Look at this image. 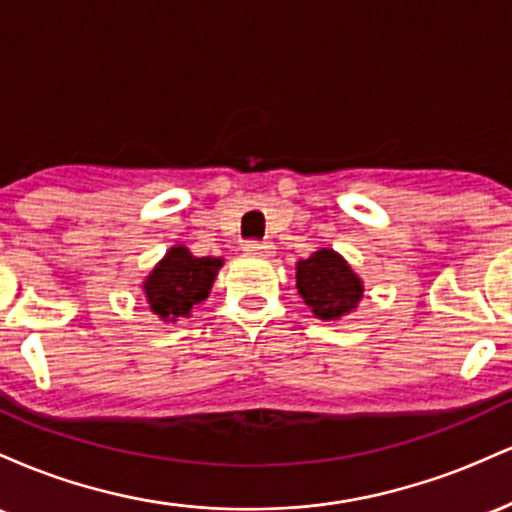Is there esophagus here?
I'll use <instances>...</instances> for the list:
<instances>
[{
	"instance_id": "esophagus-1",
	"label": "esophagus",
	"mask_w": 512,
	"mask_h": 512,
	"mask_svg": "<svg viewBox=\"0 0 512 512\" xmlns=\"http://www.w3.org/2000/svg\"><path fill=\"white\" fill-rule=\"evenodd\" d=\"M243 250L250 252V255H272L274 245L267 243V240H245Z\"/></svg>"
}]
</instances>
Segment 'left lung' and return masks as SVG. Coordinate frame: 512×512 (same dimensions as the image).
I'll use <instances>...</instances> for the list:
<instances>
[{"label":"left lung","mask_w":512,"mask_h":512,"mask_svg":"<svg viewBox=\"0 0 512 512\" xmlns=\"http://www.w3.org/2000/svg\"><path fill=\"white\" fill-rule=\"evenodd\" d=\"M296 289L320 320H337L361 301V279L334 250H317L296 264Z\"/></svg>","instance_id":"obj_1"}]
</instances>
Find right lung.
<instances>
[{"mask_svg": "<svg viewBox=\"0 0 512 512\" xmlns=\"http://www.w3.org/2000/svg\"><path fill=\"white\" fill-rule=\"evenodd\" d=\"M221 264L214 257L190 255V250L182 245L170 248L144 284L151 310L163 320L190 315L192 305L202 303L209 296L216 269Z\"/></svg>", "mask_w": 512, "mask_h": 512, "instance_id": "right-lung-1", "label": "right lung"}]
</instances>
